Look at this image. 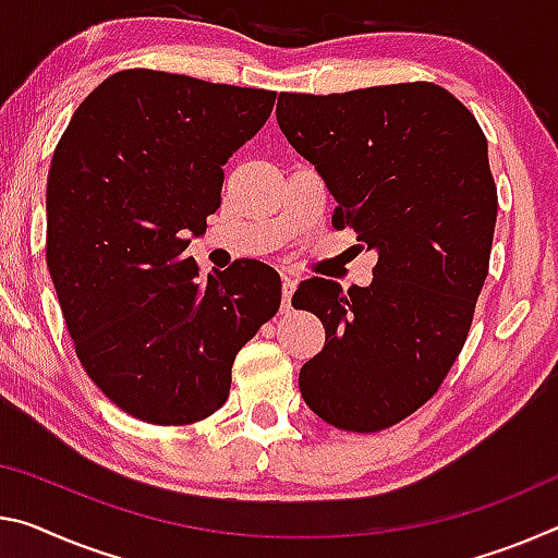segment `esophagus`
I'll list each match as a JSON object with an SVG mask.
<instances>
[{"label":"esophagus","mask_w":558,"mask_h":558,"mask_svg":"<svg viewBox=\"0 0 558 558\" xmlns=\"http://www.w3.org/2000/svg\"><path fill=\"white\" fill-rule=\"evenodd\" d=\"M295 282L298 278L293 272H282V311H288L290 307V298L295 293Z\"/></svg>","instance_id":"esophagus-1"}]
</instances>
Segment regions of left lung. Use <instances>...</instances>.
<instances>
[{
  "mask_svg": "<svg viewBox=\"0 0 558 558\" xmlns=\"http://www.w3.org/2000/svg\"><path fill=\"white\" fill-rule=\"evenodd\" d=\"M276 117L338 201L332 226L377 253L367 288L313 278L293 295L325 327L300 395L332 427L387 429L439 390L470 332L497 223L486 138L429 82L282 92Z\"/></svg>",
  "mask_w": 558,
  "mask_h": 558,
  "instance_id": "obj_1",
  "label": "left lung"
}]
</instances>
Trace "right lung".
I'll use <instances>...</instances> for the list:
<instances>
[{"mask_svg": "<svg viewBox=\"0 0 558 558\" xmlns=\"http://www.w3.org/2000/svg\"><path fill=\"white\" fill-rule=\"evenodd\" d=\"M276 92L126 69L86 96L47 181V265L86 375L131 417L206 420L238 350L280 307V276L185 258L220 208L223 166L268 121Z\"/></svg>", "mask_w": 558, "mask_h": 558, "instance_id": "add662e5", "label": "right lung"}]
</instances>
